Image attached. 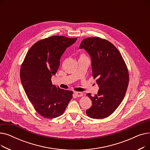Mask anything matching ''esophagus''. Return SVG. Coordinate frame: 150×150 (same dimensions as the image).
I'll return each mask as SVG.
<instances>
[{
    "label": "esophagus",
    "instance_id": "esophagus-1",
    "mask_svg": "<svg viewBox=\"0 0 150 150\" xmlns=\"http://www.w3.org/2000/svg\"><path fill=\"white\" fill-rule=\"evenodd\" d=\"M74 93H75V95L78 97H80L83 96V93L80 92H74Z\"/></svg>",
    "mask_w": 150,
    "mask_h": 150
}]
</instances>
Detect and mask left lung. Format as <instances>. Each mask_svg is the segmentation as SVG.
<instances>
[{"label":"left lung","mask_w":150,"mask_h":150,"mask_svg":"<svg viewBox=\"0 0 150 150\" xmlns=\"http://www.w3.org/2000/svg\"><path fill=\"white\" fill-rule=\"evenodd\" d=\"M80 49L89 54L92 76L99 86L95 96L86 94L92 105L86 113L92 119H104L115 111L124 98L129 83L127 66L120 52L106 39L87 38L82 41Z\"/></svg>","instance_id":"left-lung-1"}]
</instances>
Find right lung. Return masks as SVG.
Returning a JSON list of instances; mask_svg holds the SVG:
<instances>
[{
  "mask_svg": "<svg viewBox=\"0 0 150 150\" xmlns=\"http://www.w3.org/2000/svg\"><path fill=\"white\" fill-rule=\"evenodd\" d=\"M77 38L53 36L36 42L31 47L21 67L20 77L26 95L36 111L47 119L64 113L73 92L52 84L60 59L66 48Z\"/></svg>",
  "mask_w": 150,
  "mask_h": 150,
  "instance_id": "right-lung-1",
  "label": "right lung"
}]
</instances>
